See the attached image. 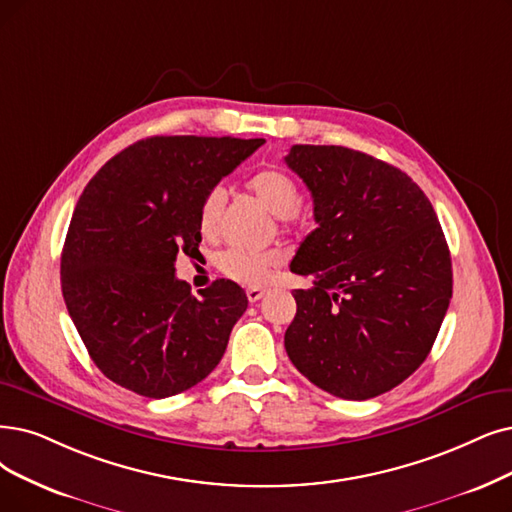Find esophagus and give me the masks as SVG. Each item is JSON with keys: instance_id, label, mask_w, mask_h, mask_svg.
Listing matches in <instances>:
<instances>
[{"instance_id": "34e87169", "label": "esophagus", "mask_w": 512, "mask_h": 512, "mask_svg": "<svg viewBox=\"0 0 512 512\" xmlns=\"http://www.w3.org/2000/svg\"><path fill=\"white\" fill-rule=\"evenodd\" d=\"M245 294H248V300H250V302H258L264 294H267V290H264V288H256V285H254V288L245 290Z\"/></svg>"}]
</instances>
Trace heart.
<instances>
[{
  "instance_id": "heart-1",
  "label": "heart",
  "mask_w": 512,
  "mask_h": 512,
  "mask_svg": "<svg viewBox=\"0 0 512 512\" xmlns=\"http://www.w3.org/2000/svg\"><path fill=\"white\" fill-rule=\"evenodd\" d=\"M250 193L283 222H292L300 206V189L296 180L279 168H264L248 178ZM227 193L220 187L212 189L201 201L199 231L203 239L214 241L220 233V220ZM281 262L277 250H241L231 248L218 256V269L229 279L243 285H262Z\"/></svg>"
}]
</instances>
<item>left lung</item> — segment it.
I'll return each mask as SVG.
<instances>
[{
    "label": "left lung",
    "instance_id": "8db88e82",
    "mask_svg": "<svg viewBox=\"0 0 512 512\" xmlns=\"http://www.w3.org/2000/svg\"><path fill=\"white\" fill-rule=\"evenodd\" d=\"M313 197L317 229L290 262L285 351L340 399L363 401L410 378L433 349L452 298V258L431 201L399 168L334 145L285 155Z\"/></svg>",
    "mask_w": 512,
    "mask_h": 512
}]
</instances>
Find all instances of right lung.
<instances>
[{
  "mask_svg": "<svg viewBox=\"0 0 512 512\" xmlns=\"http://www.w3.org/2000/svg\"><path fill=\"white\" fill-rule=\"evenodd\" d=\"M264 138L151 136L109 159L81 193L60 256L67 311L98 370L166 399L206 378L248 296L216 279L191 296L180 252L201 243L199 208Z\"/></svg>",
  "mask_w": 512,
  "mask_h": 512,
  "instance_id": "1",
  "label": "right lung"
}]
</instances>
